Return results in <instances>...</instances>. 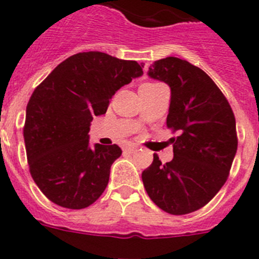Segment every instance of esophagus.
<instances>
[{
	"label": "esophagus",
	"instance_id": "obj_1",
	"mask_svg": "<svg viewBox=\"0 0 259 259\" xmlns=\"http://www.w3.org/2000/svg\"><path fill=\"white\" fill-rule=\"evenodd\" d=\"M124 152H127V153H135V152H137V146H135V145H128V146H125V148H124Z\"/></svg>",
	"mask_w": 259,
	"mask_h": 259
}]
</instances>
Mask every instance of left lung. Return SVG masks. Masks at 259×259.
Here are the masks:
<instances>
[{"mask_svg": "<svg viewBox=\"0 0 259 259\" xmlns=\"http://www.w3.org/2000/svg\"><path fill=\"white\" fill-rule=\"evenodd\" d=\"M152 79L171 89L167 127L174 137L172 161L162 163L154 154L143 171L150 200L172 215L201 209L221 191L237 150L236 120L221 89L201 68L176 57L155 61Z\"/></svg>", "mask_w": 259, "mask_h": 259, "instance_id": "1", "label": "left lung"}]
</instances>
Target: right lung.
<instances>
[{
	"instance_id": "right-lung-1",
	"label": "right lung",
	"mask_w": 259,
	"mask_h": 259,
	"mask_svg": "<svg viewBox=\"0 0 259 259\" xmlns=\"http://www.w3.org/2000/svg\"><path fill=\"white\" fill-rule=\"evenodd\" d=\"M141 75L136 61L84 52L59 63L33 91L23 136L32 179L52 202L84 209L104 193L122 149L89 145L91 122L106 113L118 89Z\"/></svg>"
}]
</instances>
